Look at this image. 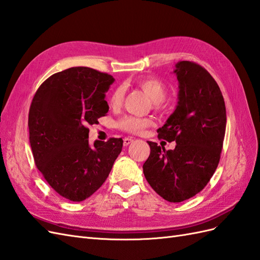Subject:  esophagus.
<instances>
[{"instance_id":"34e87169","label":"esophagus","mask_w":260,"mask_h":260,"mask_svg":"<svg viewBox=\"0 0 260 260\" xmlns=\"http://www.w3.org/2000/svg\"><path fill=\"white\" fill-rule=\"evenodd\" d=\"M124 146H127V145H129L133 141H134V139H133V137H125L124 139Z\"/></svg>"}]
</instances>
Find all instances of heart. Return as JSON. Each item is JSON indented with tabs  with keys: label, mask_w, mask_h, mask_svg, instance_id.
I'll return each mask as SVG.
<instances>
[{
	"label": "heart",
	"mask_w": 260,
	"mask_h": 260,
	"mask_svg": "<svg viewBox=\"0 0 260 260\" xmlns=\"http://www.w3.org/2000/svg\"><path fill=\"white\" fill-rule=\"evenodd\" d=\"M136 85L139 86L144 92L147 93L149 98L154 101V105L156 108H161L166 93H167V88H166L162 81L152 77H146L136 80ZM124 94L125 91L123 86H117V88H115L114 91L112 92L109 100L111 108H119L123 103ZM150 125H152L151 119L132 115L124 116L117 122V127L119 129L126 133H131V134H139L144 129L149 127Z\"/></svg>",
	"instance_id": "obj_1"
}]
</instances>
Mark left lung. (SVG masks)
<instances>
[{
    "label": "left lung",
    "mask_w": 260,
    "mask_h": 260,
    "mask_svg": "<svg viewBox=\"0 0 260 260\" xmlns=\"http://www.w3.org/2000/svg\"><path fill=\"white\" fill-rule=\"evenodd\" d=\"M178 105L158 137L176 142L166 150L148 142L150 154L143 165L146 180L169 202H182L202 191L221 158L226 128L225 102L216 81L202 66L179 61Z\"/></svg>",
    "instance_id": "left-lung-1"
}]
</instances>
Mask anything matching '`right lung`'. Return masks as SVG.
<instances>
[{"label": "right lung", "instance_id": "1", "mask_svg": "<svg viewBox=\"0 0 260 260\" xmlns=\"http://www.w3.org/2000/svg\"><path fill=\"white\" fill-rule=\"evenodd\" d=\"M108 73L72 67L50 76L29 108V143L35 165L58 194L73 202L91 197L109 177L123 139L89 144L88 125L109 112Z\"/></svg>", "mask_w": 260, "mask_h": 260}]
</instances>
